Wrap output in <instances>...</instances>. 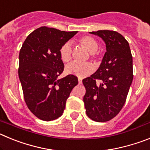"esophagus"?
Segmentation results:
<instances>
[{
  "label": "esophagus",
  "mask_w": 150,
  "mask_h": 150,
  "mask_svg": "<svg viewBox=\"0 0 150 150\" xmlns=\"http://www.w3.org/2000/svg\"><path fill=\"white\" fill-rule=\"evenodd\" d=\"M78 83H79V84H82V83H83V81H82V79H80V78H78Z\"/></svg>",
  "instance_id": "34e87169"
}]
</instances>
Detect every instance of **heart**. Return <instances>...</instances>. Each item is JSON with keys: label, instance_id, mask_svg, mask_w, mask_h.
Listing matches in <instances>:
<instances>
[{"label": "heart", "instance_id": "b5f03b06", "mask_svg": "<svg viewBox=\"0 0 150 150\" xmlns=\"http://www.w3.org/2000/svg\"><path fill=\"white\" fill-rule=\"evenodd\" d=\"M79 43L89 52L92 56L98 49V42L94 38L88 36L80 38ZM71 54H72V49H71V45L70 43L64 44L59 50L60 58L63 62H70L71 59ZM93 65L89 63L79 64L77 62H71L67 64L65 67V72L67 74L74 75L79 78H83L88 76L93 72Z\"/></svg>", "mask_w": 150, "mask_h": 150}]
</instances>
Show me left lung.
Instances as JSON below:
<instances>
[{"mask_svg": "<svg viewBox=\"0 0 150 150\" xmlns=\"http://www.w3.org/2000/svg\"><path fill=\"white\" fill-rule=\"evenodd\" d=\"M89 33L104 41L107 52L95 74L83 80V101L87 116L104 122L114 118L125 103L133 80V60L128 41L120 33L109 30Z\"/></svg>", "mask_w": 150, "mask_h": 150, "instance_id": "left-lung-1", "label": "left lung"}]
</instances>
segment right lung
Segmentation results:
<instances>
[{
	"instance_id": "obj_1",
	"label": "right lung",
	"mask_w": 150,
	"mask_h": 150,
	"mask_svg": "<svg viewBox=\"0 0 150 150\" xmlns=\"http://www.w3.org/2000/svg\"><path fill=\"white\" fill-rule=\"evenodd\" d=\"M76 33L40 27L22 44L18 77L26 104L40 120L52 121L60 117L70 93L78 84L74 75L58 78L64 67L59 50Z\"/></svg>"
}]
</instances>
